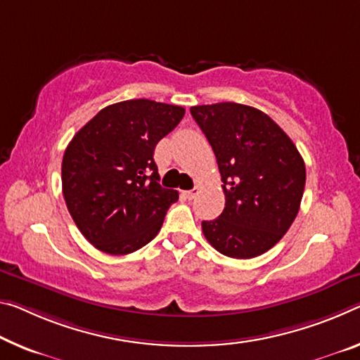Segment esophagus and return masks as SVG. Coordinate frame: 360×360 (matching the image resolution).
<instances>
[{"instance_id": "34e87169", "label": "esophagus", "mask_w": 360, "mask_h": 360, "mask_svg": "<svg viewBox=\"0 0 360 360\" xmlns=\"http://www.w3.org/2000/svg\"><path fill=\"white\" fill-rule=\"evenodd\" d=\"M198 192H200V189L195 187V189H192V191H184L182 192V195H184L186 198H189V200H192V198H195L198 195Z\"/></svg>"}]
</instances>
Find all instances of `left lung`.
Listing matches in <instances>:
<instances>
[{"instance_id": "left-lung-1", "label": "left lung", "mask_w": 360, "mask_h": 360, "mask_svg": "<svg viewBox=\"0 0 360 360\" xmlns=\"http://www.w3.org/2000/svg\"><path fill=\"white\" fill-rule=\"evenodd\" d=\"M218 160L226 207L203 221L207 240L219 253L250 259L271 250L295 221L306 167L293 141L258 108L219 102L191 107Z\"/></svg>"}]
</instances>
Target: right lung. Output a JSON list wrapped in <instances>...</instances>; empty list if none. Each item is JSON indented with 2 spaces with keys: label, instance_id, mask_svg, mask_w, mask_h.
<instances>
[{
  "label": "right lung",
  "instance_id": "right-lung-1",
  "mask_svg": "<svg viewBox=\"0 0 360 360\" xmlns=\"http://www.w3.org/2000/svg\"><path fill=\"white\" fill-rule=\"evenodd\" d=\"M179 105L131 99L107 105L73 136L62 158V192L79 232L101 252L149 243L179 193L160 186L153 150L184 117Z\"/></svg>",
  "mask_w": 360,
  "mask_h": 360
}]
</instances>
